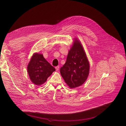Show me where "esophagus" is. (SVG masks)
Instances as JSON below:
<instances>
[{"label": "esophagus", "instance_id": "34e87169", "mask_svg": "<svg viewBox=\"0 0 126 126\" xmlns=\"http://www.w3.org/2000/svg\"><path fill=\"white\" fill-rule=\"evenodd\" d=\"M55 69H56V71H58L59 69V66H57L55 67Z\"/></svg>", "mask_w": 126, "mask_h": 126}]
</instances>
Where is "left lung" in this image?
Returning <instances> with one entry per match:
<instances>
[{"mask_svg": "<svg viewBox=\"0 0 126 126\" xmlns=\"http://www.w3.org/2000/svg\"><path fill=\"white\" fill-rule=\"evenodd\" d=\"M89 63L81 43L76 40L69 51L66 61L60 68V73L71 88L82 85L89 73Z\"/></svg>", "mask_w": 126, "mask_h": 126, "instance_id": "obj_1", "label": "left lung"}]
</instances>
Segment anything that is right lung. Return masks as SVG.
<instances>
[{"mask_svg": "<svg viewBox=\"0 0 126 126\" xmlns=\"http://www.w3.org/2000/svg\"><path fill=\"white\" fill-rule=\"evenodd\" d=\"M27 71L32 82L40 85L46 81L55 68L47 61L42 54L36 53L28 64Z\"/></svg>", "mask_w": 126, "mask_h": 126, "instance_id": "right-lung-1", "label": "right lung"}]
</instances>
